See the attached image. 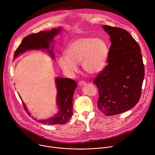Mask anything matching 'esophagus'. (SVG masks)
I'll return each mask as SVG.
<instances>
[{"label": "esophagus", "instance_id": "obj_1", "mask_svg": "<svg viewBox=\"0 0 155 155\" xmlns=\"http://www.w3.org/2000/svg\"><path fill=\"white\" fill-rule=\"evenodd\" d=\"M85 84H86V82H85L84 81H83V80H81V81H80L79 83H78V84H79L80 86H82V85Z\"/></svg>", "mask_w": 155, "mask_h": 155}]
</instances>
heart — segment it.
I'll use <instances>...</instances> for the list:
<instances>
[{
	"instance_id": "obj_1",
	"label": "heart",
	"mask_w": 155,
	"mask_h": 155,
	"mask_svg": "<svg viewBox=\"0 0 155 155\" xmlns=\"http://www.w3.org/2000/svg\"><path fill=\"white\" fill-rule=\"evenodd\" d=\"M108 48L107 43L101 38L83 36L72 40L65 51V55L58 58L62 69L71 75L77 71V64L87 74H97L107 64Z\"/></svg>"
}]
</instances>
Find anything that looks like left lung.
<instances>
[{
	"label": "left lung",
	"mask_w": 155,
	"mask_h": 155,
	"mask_svg": "<svg viewBox=\"0 0 155 155\" xmlns=\"http://www.w3.org/2000/svg\"><path fill=\"white\" fill-rule=\"evenodd\" d=\"M112 44L104 69L93 79L98 88L97 107L106 116L118 115L139 102L145 75L141 50L125 29L104 25Z\"/></svg>",
	"instance_id": "obj_1"
}]
</instances>
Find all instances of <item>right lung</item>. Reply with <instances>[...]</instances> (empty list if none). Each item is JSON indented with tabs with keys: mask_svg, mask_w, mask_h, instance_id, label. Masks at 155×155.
Masks as SVG:
<instances>
[{
	"mask_svg": "<svg viewBox=\"0 0 155 155\" xmlns=\"http://www.w3.org/2000/svg\"><path fill=\"white\" fill-rule=\"evenodd\" d=\"M61 31V29H53L50 31H40L36 34H31L23 38L20 45L16 50L13 58L15 59L20 54L29 50H40L42 48L48 50L52 56L54 54L48 48L52 43L54 36ZM56 87L58 90L57 102L59 107V114L54 117L48 120H39L38 122L48 125L63 124L67 123L71 118L72 111V101L74 93L77 87L75 80L66 78H56ZM23 105L28 115H31L28 111L23 102ZM36 120V119L35 118Z\"/></svg>",
	"mask_w": 155,
	"mask_h": 155,
	"instance_id": "obj_1",
	"label": "right lung"
}]
</instances>
